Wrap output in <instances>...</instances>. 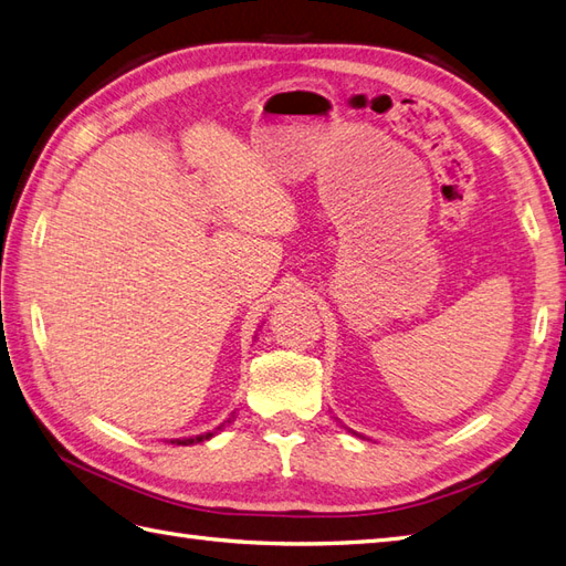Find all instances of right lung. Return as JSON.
<instances>
[{
	"instance_id": "obj_1",
	"label": "right lung",
	"mask_w": 566,
	"mask_h": 566,
	"mask_svg": "<svg viewBox=\"0 0 566 566\" xmlns=\"http://www.w3.org/2000/svg\"><path fill=\"white\" fill-rule=\"evenodd\" d=\"M227 422H231V419H227ZM223 427V424H221ZM219 427V429H221ZM214 437V431H207V433H200V437H195V439H176V441H170V443H178V446H190V443H200V441H207V439H212Z\"/></svg>"
}]
</instances>
